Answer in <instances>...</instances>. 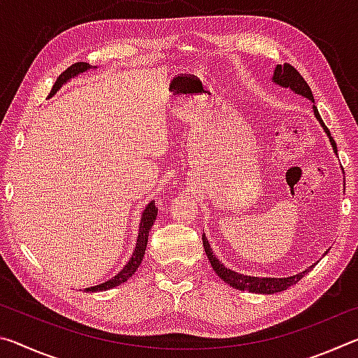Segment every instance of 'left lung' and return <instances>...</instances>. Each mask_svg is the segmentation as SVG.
Masks as SVG:
<instances>
[{"label":"left lung","mask_w":358,"mask_h":358,"mask_svg":"<svg viewBox=\"0 0 358 358\" xmlns=\"http://www.w3.org/2000/svg\"><path fill=\"white\" fill-rule=\"evenodd\" d=\"M273 82L281 85L284 88H290L292 92H295L296 94H301L305 96V98L311 99L314 102L313 98V93H311V88L310 85L305 82V78L300 76V72L296 71L294 66H290L289 63H284V64H278L276 69L273 72ZM314 115H316V118L319 120V123L322 124V128L325 129L327 136L330 137V142L333 145V150L336 151V143L333 141V137L330 134V131L327 126L324 124L322 118H320V115L317 112V107L314 106ZM202 241H203V248H205V252H207L208 260L211 266H213L215 273L221 278L222 281H226L230 286L235 287V289H240V290H250V292H256V294H276V292H282V290L289 289L290 286H294V284L299 282L303 276H305L308 271H310L313 266L310 268H306L305 271H301L299 275H294V276H289V278H254V276H245V275H240L237 271H232L227 266H224L220 260L215 257L213 251H211L210 243L205 235H202Z\"/></svg>","instance_id":"obj_1"}]
</instances>
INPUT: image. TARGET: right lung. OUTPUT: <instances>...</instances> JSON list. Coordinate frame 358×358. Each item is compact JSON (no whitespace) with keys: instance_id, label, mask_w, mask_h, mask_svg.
Masks as SVG:
<instances>
[{"instance_id":"obj_1","label":"right lung","mask_w":358,"mask_h":358,"mask_svg":"<svg viewBox=\"0 0 358 358\" xmlns=\"http://www.w3.org/2000/svg\"><path fill=\"white\" fill-rule=\"evenodd\" d=\"M92 68L88 63H83V62H77L72 66H69L68 69L64 72L59 74V77L57 78L55 85H53L50 96L55 94L59 88H62V85L66 83L69 80V78L76 77L77 74H80V72H85L87 69ZM156 215H157V208L155 205V201H151L147 207H145V211L142 215V220H141V229H138V237H137V243H136V250L132 252V257L128 264L123 266V270L120 271L117 276H113L112 280H108L106 282L99 284V286H93V287H88L85 289L87 292H99V290H107V289H112L115 286H120V284H123L124 281H128L129 278L136 273V270L138 268V265L142 264V259H143V254L145 250H147V243H148V234H150V229L153 226V222L156 221Z\"/></svg>"}]
</instances>
